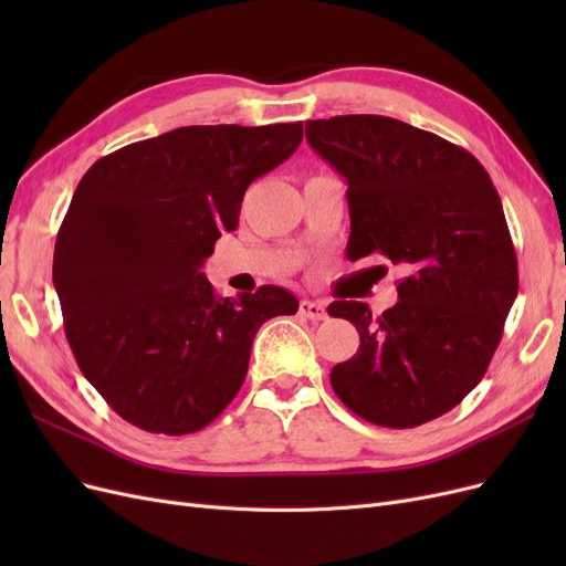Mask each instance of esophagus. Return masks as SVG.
<instances>
[{
    "mask_svg": "<svg viewBox=\"0 0 566 566\" xmlns=\"http://www.w3.org/2000/svg\"><path fill=\"white\" fill-rule=\"evenodd\" d=\"M300 316L310 318V321H323V318H328V312H325V306L321 302L302 300L300 302Z\"/></svg>",
    "mask_w": 566,
    "mask_h": 566,
    "instance_id": "1",
    "label": "esophagus"
}]
</instances>
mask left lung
I'll list each match as a JSON object with an SVG mask.
<instances>
[{"mask_svg": "<svg viewBox=\"0 0 566 566\" xmlns=\"http://www.w3.org/2000/svg\"><path fill=\"white\" fill-rule=\"evenodd\" d=\"M306 142L347 179V254L401 264L399 302L328 314L361 345L331 370L339 401L406 430L449 413L484 378L517 297L520 273L499 191L472 153L385 115L310 119Z\"/></svg>", "mask_w": 566, "mask_h": 566, "instance_id": "1", "label": "left lung"}]
</instances>
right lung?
<instances>
[{"label": "right lung", "mask_w": 566, "mask_h": 566, "mask_svg": "<svg viewBox=\"0 0 566 566\" xmlns=\"http://www.w3.org/2000/svg\"><path fill=\"white\" fill-rule=\"evenodd\" d=\"M302 123L179 127L96 160L54 250L75 361L119 418L153 434L208 427L241 389L256 331L287 290L221 297L202 276L248 186L297 150Z\"/></svg>", "instance_id": "add662e5"}]
</instances>
